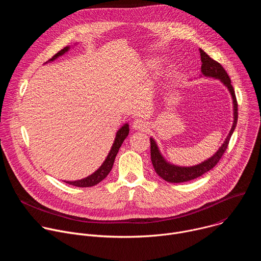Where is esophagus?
<instances>
[{
    "instance_id": "esophagus-1",
    "label": "esophagus",
    "mask_w": 261,
    "mask_h": 261,
    "mask_svg": "<svg viewBox=\"0 0 261 261\" xmlns=\"http://www.w3.org/2000/svg\"><path fill=\"white\" fill-rule=\"evenodd\" d=\"M148 127V123L145 120L142 119H136L133 124H132V128L134 130H140V131H145L146 128Z\"/></svg>"
}]
</instances>
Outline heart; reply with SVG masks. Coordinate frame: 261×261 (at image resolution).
<instances>
[{
	"label": "heart",
	"mask_w": 261,
	"mask_h": 261,
	"mask_svg": "<svg viewBox=\"0 0 261 261\" xmlns=\"http://www.w3.org/2000/svg\"><path fill=\"white\" fill-rule=\"evenodd\" d=\"M148 65H150V66H152L153 64H152V63H148Z\"/></svg>",
	"instance_id": "heart-1"
}]
</instances>
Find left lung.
<instances>
[{"label": "left lung", "mask_w": 261, "mask_h": 261, "mask_svg": "<svg viewBox=\"0 0 261 261\" xmlns=\"http://www.w3.org/2000/svg\"><path fill=\"white\" fill-rule=\"evenodd\" d=\"M200 53V59H201V72L204 76L206 77H213L220 80L222 84L224 85L231 97H232V103H233V124L230 129L229 134L227 135L225 141L223 142V144L219 147V150L207 160L201 162L200 164H197L195 166H190V167H181V166H176L173 164H170L167 162L164 157L161 155L159 147L154 140V138H150L151 140V160L153 163V166L155 168V171L159 176H161L163 179L169 182H182V181H188L191 179H194L205 172L210 171L221 159L223 154L225 153L226 148L228 146L230 137L237 127L238 123V102H237V97L234 94V90L231 86V81L228 76L227 72L225 69L221 66L218 62L213 60L210 56H207L201 48H199Z\"/></svg>", "instance_id": "8db88e82"}]
</instances>
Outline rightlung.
Returning a JSON list of instances; mask_svg holds the SVG:
<instances>
[{
	"mask_svg": "<svg viewBox=\"0 0 261 261\" xmlns=\"http://www.w3.org/2000/svg\"><path fill=\"white\" fill-rule=\"evenodd\" d=\"M70 49V46H66L64 47L62 50H60L58 54H56L48 62H53L55 61L57 58L63 56L64 54H66L68 50ZM129 134V125L125 124L121 129H119V131L117 132L115 141L113 146H111L110 151L105 159V161L102 163V165L91 175L82 178V179H77V180H64L65 182L72 185V186H76V187H92V186H95L97 184H99L102 179H104L107 174L110 172L111 168H113L116 156L120 150V147L123 143V141L125 140V138L128 136Z\"/></svg>",
	"mask_w": 261,
	"mask_h": 261,
	"instance_id": "1",
	"label": "right lung"
}]
</instances>
